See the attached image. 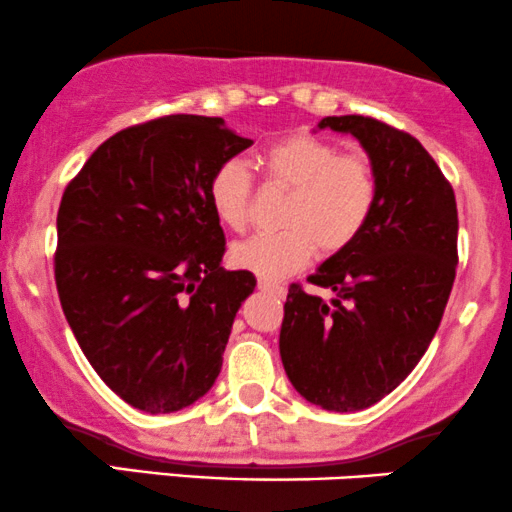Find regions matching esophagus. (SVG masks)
I'll use <instances>...</instances> for the list:
<instances>
[{
	"mask_svg": "<svg viewBox=\"0 0 512 512\" xmlns=\"http://www.w3.org/2000/svg\"><path fill=\"white\" fill-rule=\"evenodd\" d=\"M257 286L262 288V291H269L274 295H286V286L283 283H276V281H269V279H260L257 281Z\"/></svg>",
	"mask_w": 512,
	"mask_h": 512,
	"instance_id": "obj_1",
	"label": "esophagus"
}]
</instances>
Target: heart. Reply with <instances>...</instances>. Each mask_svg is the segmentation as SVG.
<instances>
[{"mask_svg": "<svg viewBox=\"0 0 512 512\" xmlns=\"http://www.w3.org/2000/svg\"><path fill=\"white\" fill-rule=\"evenodd\" d=\"M269 181L291 188L274 233H257L231 248V262L262 279H286L315 257L353 245L377 205V176L360 155H341L315 135H291L267 145L257 157ZM209 205L224 226L243 231L250 221L252 176L240 159L214 169Z\"/></svg>", "mask_w": 512, "mask_h": 512, "instance_id": "b5f03b06", "label": "heart"}]
</instances>
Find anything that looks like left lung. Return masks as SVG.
Masks as SVG:
<instances>
[{
    "instance_id": "obj_1",
    "label": "left lung",
    "mask_w": 512,
    "mask_h": 512,
    "mask_svg": "<svg viewBox=\"0 0 512 512\" xmlns=\"http://www.w3.org/2000/svg\"><path fill=\"white\" fill-rule=\"evenodd\" d=\"M319 128L360 140L377 176V205L360 238L310 283H291L281 362L305 400L331 412L365 410L415 369L439 329L458 264L451 183L417 138L372 116H326Z\"/></svg>"
}]
</instances>
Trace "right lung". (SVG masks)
I'll return each instance as SVG.
<instances>
[{"instance_id": "1", "label": "right lung", "mask_w": 512, "mask_h": 512, "mask_svg": "<svg viewBox=\"0 0 512 512\" xmlns=\"http://www.w3.org/2000/svg\"><path fill=\"white\" fill-rule=\"evenodd\" d=\"M219 116L171 114L92 152L57 214L54 279L73 336L104 384L162 415L212 389L255 276L221 267L214 169L248 150Z\"/></svg>"}]
</instances>
